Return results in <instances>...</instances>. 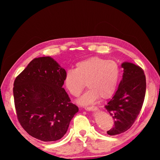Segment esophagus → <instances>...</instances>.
Instances as JSON below:
<instances>
[{"label":"esophagus","instance_id":"obj_1","mask_svg":"<svg viewBox=\"0 0 160 160\" xmlns=\"http://www.w3.org/2000/svg\"><path fill=\"white\" fill-rule=\"evenodd\" d=\"M85 109L86 111H92V110H97V107H85Z\"/></svg>","mask_w":160,"mask_h":160}]
</instances>
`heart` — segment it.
I'll list each match as a JSON object with an SVG mask.
<instances>
[{"instance_id":"1","label":"heart","mask_w":160,"mask_h":160,"mask_svg":"<svg viewBox=\"0 0 160 160\" xmlns=\"http://www.w3.org/2000/svg\"><path fill=\"white\" fill-rule=\"evenodd\" d=\"M121 77V68L113 61L98 56L78 62L75 69L68 70L64 77L67 90L77 97L86 85L89 89L78 99L80 104L93 103L100 97L106 99L112 97L117 89Z\"/></svg>"}]
</instances>
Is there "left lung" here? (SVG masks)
Here are the masks:
<instances>
[{"label":"left lung","instance_id":"left-lung-1","mask_svg":"<svg viewBox=\"0 0 160 160\" xmlns=\"http://www.w3.org/2000/svg\"><path fill=\"white\" fill-rule=\"evenodd\" d=\"M123 78L112 99L105 108L114 120V126L107 134L115 135L128 130L141 111L146 92V78L143 70L133 63L125 62Z\"/></svg>","mask_w":160,"mask_h":160}]
</instances>
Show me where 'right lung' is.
I'll return each mask as SVG.
<instances>
[{
	"mask_svg": "<svg viewBox=\"0 0 160 160\" xmlns=\"http://www.w3.org/2000/svg\"><path fill=\"white\" fill-rule=\"evenodd\" d=\"M66 72L52 58L39 57L15 80L13 96L18 121L29 135L42 141L61 139L78 112L62 88Z\"/></svg>",
	"mask_w": 160,
	"mask_h": 160,
	"instance_id": "obj_1",
	"label": "right lung"
}]
</instances>
